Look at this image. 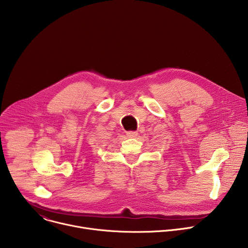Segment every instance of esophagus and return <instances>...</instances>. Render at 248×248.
Instances as JSON below:
<instances>
[{
  "label": "esophagus",
  "mask_w": 248,
  "mask_h": 248,
  "mask_svg": "<svg viewBox=\"0 0 248 248\" xmlns=\"http://www.w3.org/2000/svg\"><path fill=\"white\" fill-rule=\"evenodd\" d=\"M137 131H127L126 132V135L129 137V138H133V137H136L137 136Z\"/></svg>",
  "instance_id": "obj_1"
}]
</instances>
